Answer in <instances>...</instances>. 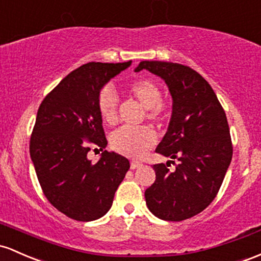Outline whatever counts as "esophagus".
I'll return each mask as SVG.
<instances>
[{
	"instance_id": "1",
	"label": "esophagus",
	"mask_w": 261,
	"mask_h": 261,
	"mask_svg": "<svg viewBox=\"0 0 261 261\" xmlns=\"http://www.w3.org/2000/svg\"><path fill=\"white\" fill-rule=\"evenodd\" d=\"M141 166H142L141 162H139V161H131L130 167H131V170H136V168L141 167Z\"/></svg>"
}]
</instances>
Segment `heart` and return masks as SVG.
I'll return each mask as SVG.
<instances>
[{
  "mask_svg": "<svg viewBox=\"0 0 261 261\" xmlns=\"http://www.w3.org/2000/svg\"><path fill=\"white\" fill-rule=\"evenodd\" d=\"M126 90L146 108L150 121L161 125L168 119V105L162 101L161 89L148 79H136L128 83ZM98 108L102 121L108 125L117 122V99L110 89H102L99 94ZM156 142V135L150 127L124 126L111 135V147L116 152L133 159H141Z\"/></svg>",
  "mask_w": 261,
  "mask_h": 261,
  "instance_id": "b5f03b06",
  "label": "heart"
}]
</instances>
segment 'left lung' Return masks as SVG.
<instances>
[{
    "label": "left lung",
    "instance_id": "1",
    "mask_svg": "<svg viewBox=\"0 0 261 261\" xmlns=\"http://www.w3.org/2000/svg\"><path fill=\"white\" fill-rule=\"evenodd\" d=\"M147 69L161 76L172 95V116L156 148L172 160L153 165L156 179L145 191L146 204L157 218L181 222L204 211L213 202L233 156L225 111L208 82L187 65L144 61L136 71Z\"/></svg>",
    "mask_w": 261,
    "mask_h": 261
}]
</instances>
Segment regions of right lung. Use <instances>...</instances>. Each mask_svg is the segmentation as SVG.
<instances>
[{
  "label": "right lung",
  "instance_id": "obj_1",
  "mask_svg": "<svg viewBox=\"0 0 261 261\" xmlns=\"http://www.w3.org/2000/svg\"><path fill=\"white\" fill-rule=\"evenodd\" d=\"M125 63L90 62L68 74L39 105L30 153L45 198L71 219L90 222L110 210L130 168L126 157L104 151L96 163L89 145L108 140L98 108L101 88L126 69Z\"/></svg>",
  "mask_w": 261,
  "mask_h": 261
}]
</instances>
